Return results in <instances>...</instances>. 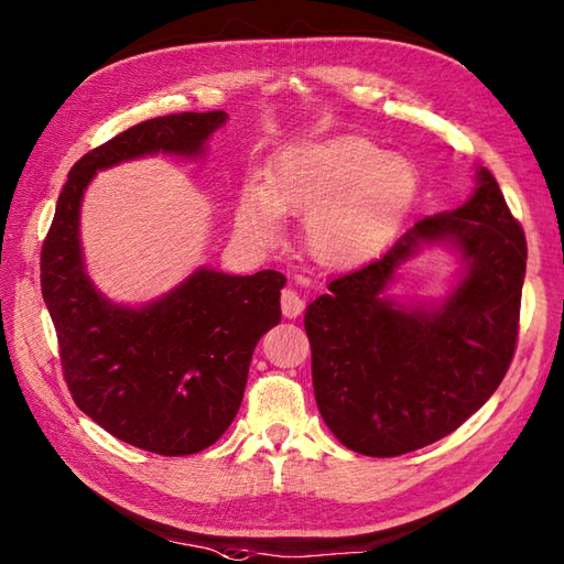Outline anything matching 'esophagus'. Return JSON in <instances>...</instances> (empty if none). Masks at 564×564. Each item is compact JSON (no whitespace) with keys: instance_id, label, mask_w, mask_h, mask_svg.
I'll use <instances>...</instances> for the list:
<instances>
[{"instance_id":"34e87169","label":"esophagus","mask_w":564,"mask_h":564,"mask_svg":"<svg viewBox=\"0 0 564 564\" xmlns=\"http://www.w3.org/2000/svg\"><path fill=\"white\" fill-rule=\"evenodd\" d=\"M282 315L284 318H296V315L304 311V299L299 296L296 290H292V286H286V290H282Z\"/></svg>"}]
</instances>
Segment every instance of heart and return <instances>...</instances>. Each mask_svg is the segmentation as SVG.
<instances>
[{"label":"heart","mask_w":564,"mask_h":564,"mask_svg":"<svg viewBox=\"0 0 564 564\" xmlns=\"http://www.w3.org/2000/svg\"><path fill=\"white\" fill-rule=\"evenodd\" d=\"M419 188L404 158L359 135L286 150L265 186L237 205L239 235L268 246L280 237V213L304 217V249L323 268L359 263L400 227Z\"/></svg>","instance_id":"b5f03b06"}]
</instances>
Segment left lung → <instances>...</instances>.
I'll list each match as a JSON object with an SVG mask.
<instances>
[{
    "mask_svg": "<svg viewBox=\"0 0 564 564\" xmlns=\"http://www.w3.org/2000/svg\"><path fill=\"white\" fill-rule=\"evenodd\" d=\"M462 208L423 217L368 265L339 274L306 308L313 390L337 441L397 457L457 431L512 364L527 272L524 229L486 167ZM449 240L465 278L441 307L404 310L384 296L423 242Z\"/></svg>",
    "mask_w": 564,
    "mask_h": 564,
    "instance_id": "1",
    "label": "left lung"
}]
</instances>
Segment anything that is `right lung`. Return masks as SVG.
<instances>
[{"label": "right lung", "instance_id": "add662e5", "mask_svg": "<svg viewBox=\"0 0 564 564\" xmlns=\"http://www.w3.org/2000/svg\"><path fill=\"white\" fill-rule=\"evenodd\" d=\"M227 115L182 112L135 123L80 158L40 256V286L57 329L64 380L76 406L119 441L164 457L210 447L235 421L251 356L280 323L284 274L198 268L153 304L105 299L86 274L78 239L95 172L143 155L198 158Z\"/></svg>", "mask_w": 564, "mask_h": 564}]
</instances>
